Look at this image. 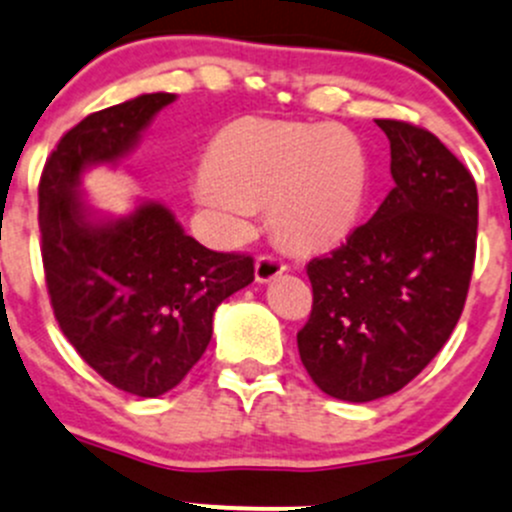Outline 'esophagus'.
<instances>
[{"label":"esophagus","mask_w":512,"mask_h":512,"mask_svg":"<svg viewBox=\"0 0 512 512\" xmlns=\"http://www.w3.org/2000/svg\"><path fill=\"white\" fill-rule=\"evenodd\" d=\"M286 271V263L276 256H258L256 258V281L258 283H268L273 281L276 276Z\"/></svg>","instance_id":"34e87169"}]
</instances>
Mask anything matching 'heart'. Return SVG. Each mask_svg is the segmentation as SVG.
Returning a JSON list of instances; mask_svg holds the SVG:
<instances>
[{"mask_svg": "<svg viewBox=\"0 0 512 512\" xmlns=\"http://www.w3.org/2000/svg\"><path fill=\"white\" fill-rule=\"evenodd\" d=\"M194 194L234 231L251 224L256 206H271L283 244L326 251L361 221L368 156L346 126L246 119L211 146Z\"/></svg>", "mask_w": 512, "mask_h": 512, "instance_id": "b5f03b06", "label": "heart"}]
</instances>
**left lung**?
Returning a JSON list of instances; mask_svg holds the SVG:
<instances>
[{"label":"left lung","mask_w":512,"mask_h":512,"mask_svg":"<svg viewBox=\"0 0 512 512\" xmlns=\"http://www.w3.org/2000/svg\"><path fill=\"white\" fill-rule=\"evenodd\" d=\"M396 186L371 221L308 261L313 308L298 353L323 393L368 403L413 381L463 313L478 239L470 171L430 131L376 119Z\"/></svg>","instance_id":"obj_1"}]
</instances>
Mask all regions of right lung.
<instances>
[{
	"mask_svg": "<svg viewBox=\"0 0 512 512\" xmlns=\"http://www.w3.org/2000/svg\"><path fill=\"white\" fill-rule=\"evenodd\" d=\"M174 99L156 91L94 111L59 139L39 179L54 318L104 381L139 398L184 381L209 346L219 303L254 281V258L209 251L159 201L109 219L79 191L89 166L119 164Z\"/></svg>",
	"mask_w": 512,
	"mask_h": 512,
	"instance_id": "right-lung-1",
	"label": "right lung"
}]
</instances>
